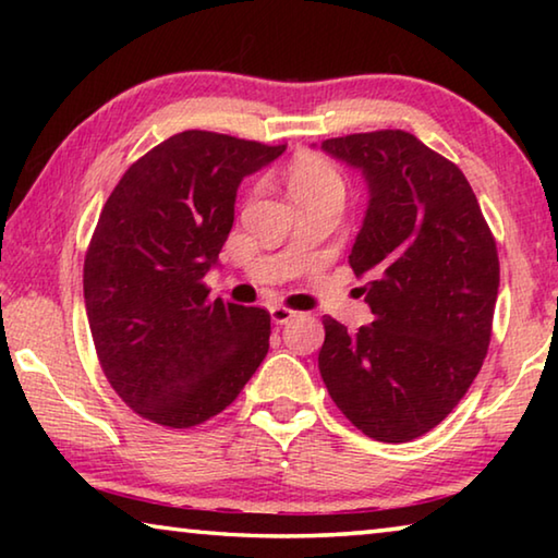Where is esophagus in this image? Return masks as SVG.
Masks as SVG:
<instances>
[{
  "instance_id": "obj_1",
  "label": "esophagus",
  "mask_w": 558,
  "mask_h": 558,
  "mask_svg": "<svg viewBox=\"0 0 558 558\" xmlns=\"http://www.w3.org/2000/svg\"><path fill=\"white\" fill-rule=\"evenodd\" d=\"M298 317V313L295 310H288V307H280V305H276V307H270V319L276 325H288V323H292V319Z\"/></svg>"
}]
</instances>
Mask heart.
Here are the masks:
<instances>
[{
  "instance_id": "heart-1",
  "label": "heart",
  "mask_w": 558,
  "mask_h": 558,
  "mask_svg": "<svg viewBox=\"0 0 558 558\" xmlns=\"http://www.w3.org/2000/svg\"><path fill=\"white\" fill-rule=\"evenodd\" d=\"M288 184L295 202L315 194L344 196V179L339 174V169L319 157H302L298 162H292Z\"/></svg>"
}]
</instances>
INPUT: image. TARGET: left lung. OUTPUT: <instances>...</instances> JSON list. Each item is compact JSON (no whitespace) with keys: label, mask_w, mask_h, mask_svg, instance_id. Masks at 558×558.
<instances>
[{"label":"left lung","mask_w":558,"mask_h":558,"mask_svg":"<svg viewBox=\"0 0 558 558\" xmlns=\"http://www.w3.org/2000/svg\"><path fill=\"white\" fill-rule=\"evenodd\" d=\"M362 172L369 204L349 253L374 323L325 317L317 364L329 396L374 440L436 428L485 362L499 288L493 231L465 174L403 130L325 140Z\"/></svg>","instance_id":"1"}]
</instances>
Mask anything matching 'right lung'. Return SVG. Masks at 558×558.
I'll return each mask as SVG.
<instances>
[{
  "label": "right lung",
  "instance_id": "right-lung-1",
  "mask_svg": "<svg viewBox=\"0 0 558 558\" xmlns=\"http://www.w3.org/2000/svg\"><path fill=\"white\" fill-rule=\"evenodd\" d=\"M282 153L286 145L179 132L140 157L102 206L83 298L102 372L143 418L199 426L266 359L270 315L209 300L204 276L229 239L243 177Z\"/></svg>",
  "mask_w": 558,
  "mask_h": 558
}]
</instances>
